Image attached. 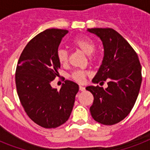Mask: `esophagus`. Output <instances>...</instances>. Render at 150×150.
<instances>
[{"label":"esophagus","instance_id":"obj_1","mask_svg":"<svg viewBox=\"0 0 150 150\" xmlns=\"http://www.w3.org/2000/svg\"><path fill=\"white\" fill-rule=\"evenodd\" d=\"M79 90H80L81 92H84V91H86V88L82 86H79Z\"/></svg>","mask_w":150,"mask_h":150}]
</instances>
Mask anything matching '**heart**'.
Wrapping results in <instances>:
<instances>
[{"instance_id":"obj_1","label":"heart","mask_w":150,"mask_h":150,"mask_svg":"<svg viewBox=\"0 0 150 150\" xmlns=\"http://www.w3.org/2000/svg\"><path fill=\"white\" fill-rule=\"evenodd\" d=\"M72 44L76 48L81 50L85 54H88L90 60L94 59V55L92 53L94 52L95 49H96V44L91 38L88 37H84V36H80V37L75 38V39L73 40ZM57 58H58V62L62 65H66L68 63V60H69V54H68L66 50H58L57 52ZM86 75H87L86 71L78 70L71 74V77L75 81L81 83L85 81Z\"/></svg>"}]
</instances>
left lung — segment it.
<instances>
[{
  "instance_id": "left-lung-1",
  "label": "left lung",
  "mask_w": 150,
  "mask_h": 150,
  "mask_svg": "<svg viewBox=\"0 0 150 150\" xmlns=\"http://www.w3.org/2000/svg\"><path fill=\"white\" fill-rule=\"evenodd\" d=\"M100 38L104 48L102 64L92 79L95 84L86 88L93 96L90 107L92 118L99 123L114 125L129 115L134 106L142 83V68L137 54L125 38L112 28H88Z\"/></svg>"
}]
</instances>
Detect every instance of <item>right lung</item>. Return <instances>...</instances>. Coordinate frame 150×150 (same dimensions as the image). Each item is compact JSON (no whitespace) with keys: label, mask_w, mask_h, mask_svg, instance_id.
<instances>
[{"label":"right lung","mask_w":150,"mask_h":150,"mask_svg":"<svg viewBox=\"0 0 150 150\" xmlns=\"http://www.w3.org/2000/svg\"><path fill=\"white\" fill-rule=\"evenodd\" d=\"M68 32L52 28L36 35L23 50L16 69V88L25 112L46 129L58 127L69 119L79 89L78 84L69 80L60 90L51 86L59 75L57 52Z\"/></svg>","instance_id":"1"}]
</instances>
